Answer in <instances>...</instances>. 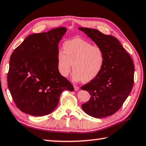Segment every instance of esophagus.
Returning a JSON list of instances; mask_svg holds the SVG:
<instances>
[{
	"mask_svg": "<svg viewBox=\"0 0 146 146\" xmlns=\"http://www.w3.org/2000/svg\"><path fill=\"white\" fill-rule=\"evenodd\" d=\"M74 89H75V91H77V90H78L79 87H78V86H74Z\"/></svg>",
	"mask_w": 146,
	"mask_h": 146,
	"instance_id": "1",
	"label": "esophagus"
}]
</instances>
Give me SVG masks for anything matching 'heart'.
Wrapping results in <instances>:
<instances>
[{"mask_svg": "<svg viewBox=\"0 0 146 146\" xmlns=\"http://www.w3.org/2000/svg\"><path fill=\"white\" fill-rule=\"evenodd\" d=\"M64 51L57 54V68L63 76L74 70L73 79L87 82L99 75L104 64L102 49L83 39L75 38L65 42Z\"/></svg>", "mask_w": 146, "mask_h": 146, "instance_id": "1", "label": "heart"}]
</instances>
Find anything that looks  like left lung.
I'll return each mask as SVG.
<instances>
[{
	"mask_svg": "<svg viewBox=\"0 0 146 146\" xmlns=\"http://www.w3.org/2000/svg\"><path fill=\"white\" fill-rule=\"evenodd\" d=\"M102 49L104 64L99 75L81 87L91 97L82 104L86 114L100 118L112 115L121 108L132 90L135 67L117 38L97 29L78 28Z\"/></svg>",
	"mask_w": 146,
	"mask_h": 146,
	"instance_id": "obj_1",
	"label": "left lung"
}]
</instances>
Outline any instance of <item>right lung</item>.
<instances>
[{
  "label": "right lung",
  "mask_w": 146,
  "mask_h": 146,
  "mask_svg": "<svg viewBox=\"0 0 146 146\" xmlns=\"http://www.w3.org/2000/svg\"><path fill=\"white\" fill-rule=\"evenodd\" d=\"M66 31L60 27L30 35L11 55L8 86L21 111L35 117L50 114L61 93L74 90L57 68L58 44Z\"/></svg>",
  "instance_id": "1"
}]
</instances>
